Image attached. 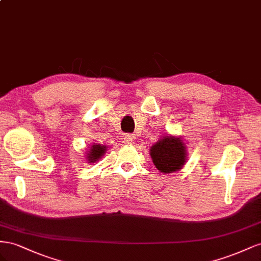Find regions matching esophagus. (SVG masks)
<instances>
[{
	"label": "esophagus",
	"mask_w": 261,
	"mask_h": 261,
	"mask_svg": "<svg viewBox=\"0 0 261 261\" xmlns=\"http://www.w3.org/2000/svg\"><path fill=\"white\" fill-rule=\"evenodd\" d=\"M133 141H135V138H133V136H131V135H125L124 136V142L126 144H132Z\"/></svg>",
	"instance_id": "1"
}]
</instances>
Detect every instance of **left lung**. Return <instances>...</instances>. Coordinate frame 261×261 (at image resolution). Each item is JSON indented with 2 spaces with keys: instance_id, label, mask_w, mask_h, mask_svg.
<instances>
[{
  "instance_id": "obj_1",
  "label": "left lung",
  "mask_w": 261,
  "mask_h": 261,
  "mask_svg": "<svg viewBox=\"0 0 261 261\" xmlns=\"http://www.w3.org/2000/svg\"><path fill=\"white\" fill-rule=\"evenodd\" d=\"M151 158L160 172L174 173L186 163V147L179 138L165 137L151 147Z\"/></svg>"
}]
</instances>
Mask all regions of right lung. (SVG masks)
I'll return each mask as SVG.
<instances>
[{
	"label": "right lung",
	"instance_id": "right-lung-1",
	"mask_svg": "<svg viewBox=\"0 0 261 261\" xmlns=\"http://www.w3.org/2000/svg\"><path fill=\"white\" fill-rule=\"evenodd\" d=\"M106 152V146L100 145V144H95L92 146L91 150H89V153L87 154V160L89 163H94L97 160H99L101 156L105 154Z\"/></svg>",
	"mask_w": 261,
	"mask_h": 261
}]
</instances>
